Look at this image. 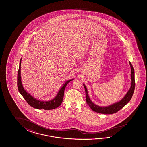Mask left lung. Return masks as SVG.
Listing matches in <instances>:
<instances>
[{"label":"left lung","instance_id":"obj_1","mask_svg":"<svg viewBox=\"0 0 147 147\" xmlns=\"http://www.w3.org/2000/svg\"><path fill=\"white\" fill-rule=\"evenodd\" d=\"M130 67H131V86L129 90L128 91L127 94L124 97L117 102L114 103L113 104L109 106L106 107H100L99 105H95L92 102L90 99L89 97L88 94L87 89L86 86L83 84L84 87L85 89L86 92V99L87 103L89 107L92 109V110L99 113L104 114H111L115 113L117 112L120 110L121 109L123 108L125 105L129 102L131 98L133 96L135 87V74H134V69L133 68V65L129 62Z\"/></svg>","mask_w":147,"mask_h":147}]
</instances>
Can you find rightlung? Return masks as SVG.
<instances>
[{
    "label": "right lung",
    "mask_w": 147,
    "mask_h": 147,
    "mask_svg": "<svg viewBox=\"0 0 147 147\" xmlns=\"http://www.w3.org/2000/svg\"><path fill=\"white\" fill-rule=\"evenodd\" d=\"M21 59L20 61L19 68L18 72V81H17V85L18 88L20 93L22 96L24 98L28 104L31 105V107H33L34 108L37 109H44V110H53L58 108L59 107L61 103L63 101L64 97V89L65 88L67 84L69 83L70 81L73 80H67L65 83L63 84V85L61 87V89L59 90L58 94L55 96L53 100L48 101H43L40 100H37L34 98L31 94H28L26 92L25 89L23 87L22 84L21 79Z\"/></svg>",
    "instance_id": "1"
}]
</instances>
